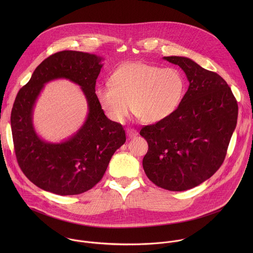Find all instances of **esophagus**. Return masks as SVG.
Listing matches in <instances>:
<instances>
[{
  "label": "esophagus",
  "instance_id": "1",
  "mask_svg": "<svg viewBox=\"0 0 253 253\" xmlns=\"http://www.w3.org/2000/svg\"><path fill=\"white\" fill-rule=\"evenodd\" d=\"M126 134H127V136L128 137H135L137 134H138V132H137V130L136 129H134V128H127L126 129Z\"/></svg>",
  "mask_w": 253,
  "mask_h": 253
}]
</instances>
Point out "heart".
I'll list each match as a JSON object with an SVG mask.
<instances>
[{
    "label": "heart",
    "instance_id": "1",
    "mask_svg": "<svg viewBox=\"0 0 253 253\" xmlns=\"http://www.w3.org/2000/svg\"><path fill=\"white\" fill-rule=\"evenodd\" d=\"M185 89L184 78L176 68L132 62L112 74L110 84L95 90L96 98L109 118L123 123L132 108L146 122L169 117L179 106Z\"/></svg>",
    "mask_w": 253,
    "mask_h": 253
}]
</instances>
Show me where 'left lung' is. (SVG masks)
Listing matches in <instances>:
<instances>
[{"label": "left lung", "mask_w": 253, "mask_h": 253, "mask_svg": "<svg viewBox=\"0 0 253 253\" xmlns=\"http://www.w3.org/2000/svg\"><path fill=\"white\" fill-rule=\"evenodd\" d=\"M189 81L179 106L168 118L145 126L147 177L169 191L192 189L211 178L223 164L237 126L238 103L225 80L190 58L165 56Z\"/></svg>", "instance_id": "obj_1"}]
</instances>
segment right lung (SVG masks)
Segmentation results:
<instances>
[{
    "instance_id": "obj_1",
    "label": "right lung",
    "mask_w": 253,
    "mask_h": 253,
    "mask_svg": "<svg viewBox=\"0 0 253 253\" xmlns=\"http://www.w3.org/2000/svg\"><path fill=\"white\" fill-rule=\"evenodd\" d=\"M101 60L87 52H56L37 67L16 95L10 115L16 160L25 176L44 191L60 196L88 191L102 179L112 156L126 142L123 126L109 120L95 95ZM55 78H67L82 87L89 114L69 140L48 144L37 136L32 115L44 84Z\"/></svg>"
}]
</instances>
